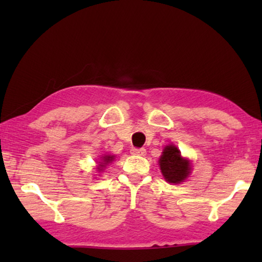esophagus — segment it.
I'll return each mask as SVG.
<instances>
[{"label": "esophagus", "mask_w": 262, "mask_h": 262, "mask_svg": "<svg viewBox=\"0 0 262 262\" xmlns=\"http://www.w3.org/2000/svg\"><path fill=\"white\" fill-rule=\"evenodd\" d=\"M130 152L133 155H136V156H144L147 151H145L144 148H133L130 150Z\"/></svg>", "instance_id": "1"}]
</instances>
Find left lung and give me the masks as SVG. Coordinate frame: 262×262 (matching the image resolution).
<instances>
[{
  "label": "left lung",
  "instance_id": "left-lung-1",
  "mask_svg": "<svg viewBox=\"0 0 262 262\" xmlns=\"http://www.w3.org/2000/svg\"><path fill=\"white\" fill-rule=\"evenodd\" d=\"M158 163L164 179L170 184L183 183L188 178L192 170L189 159L181 156L179 149L173 144L164 148Z\"/></svg>",
  "mask_w": 262,
  "mask_h": 262
}]
</instances>
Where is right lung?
Returning a JSON list of instances; mask_svg holds the SVG:
<instances>
[{"label": "right lung", "instance_id": "1", "mask_svg": "<svg viewBox=\"0 0 262 262\" xmlns=\"http://www.w3.org/2000/svg\"><path fill=\"white\" fill-rule=\"evenodd\" d=\"M114 159L113 155H104V156H101V162H99V165H98V171L99 172H103L104 168L106 167L108 163H111Z\"/></svg>", "mask_w": 262, "mask_h": 262}]
</instances>
